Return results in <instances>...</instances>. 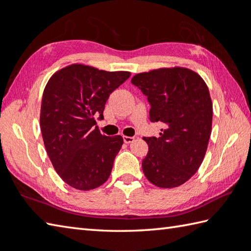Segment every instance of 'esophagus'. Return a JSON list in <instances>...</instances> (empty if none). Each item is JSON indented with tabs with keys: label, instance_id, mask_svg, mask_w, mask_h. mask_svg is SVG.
<instances>
[{
	"label": "esophagus",
	"instance_id": "esophagus-1",
	"mask_svg": "<svg viewBox=\"0 0 251 251\" xmlns=\"http://www.w3.org/2000/svg\"><path fill=\"white\" fill-rule=\"evenodd\" d=\"M123 139H124V142H125V143H131V142H134V140H135V138H134V137H128V136H124V137H123Z\"/></svg>",
	"mask_w": 251,
	"mask_h": 251
}]
</instances>
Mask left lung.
Instances as JSON below:
<instances>
[{"mask_svg": "<svg viewBox=\"0 0 251 251\" xmlns=\"http://www.w3.org/2000/svg\"><path fill=\"white\" fill-rule=\"evenodd\" d=\"M131 83L148 97L150 121L164 124L158 138H143L149 146L143 173L158 188H177L205 157L212 124L209 90L200 74L182 67L138 73Z\"/></svg>", "mask_w": 251, "mask_h": 251, "instance_id": "obj_1", "label": "left lung"}]
</instances>
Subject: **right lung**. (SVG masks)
<instances>
[{
    "mask_svg": "<svg viewBox=\"0 0 251 251\" xmlns=\"http://www.w3.org/2000/svg\"><path fill=\"white\" fill-rule=\"evenodd\" d=\"M130 76L72 63L55 72L44 88L40 125L47 155L72 188L89 191L110 177L123 137H106L94 127L103 119L110 94Z\"/></svg>",
    "mask_w": 251,
    "mask_h": 251,
    "instance_id": "obj_1",
    "label": "right lung"
}]
</instances>
